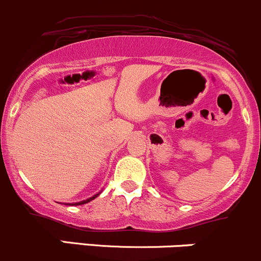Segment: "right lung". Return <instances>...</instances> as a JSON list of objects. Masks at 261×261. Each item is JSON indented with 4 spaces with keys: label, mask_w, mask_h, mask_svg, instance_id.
<instances>
[{
    "label": "right lung",
    "mask_w": 261,
    "mask_h": 261,
    "mask_svg": "<svg viewBox=\"0 0 261 261\" xmlns=\"http://www.w3.org/2000/svg\"><path fill=\"white\" fill-rule=\"evenodd\" d=\"M100 194V192L99 193H97V194H94L93 197H91V198H88V199H86V200H82V201H78V203H74V205H82V204H86V203H89V201L91 200H93V199H96L98 195Z\"/></svg>",
    "instance_id": "right-lung-1"
}]
</instances>
